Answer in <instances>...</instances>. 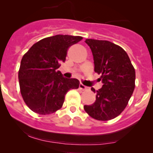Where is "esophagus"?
Masks as SVG:
<instances>
[{"instance_id":"1","label":"esophagus","mask_w":153,"mask_h":153,"mask_svg":"<svg viewBox=\"0 0 153 153\" xmlns=\"http://www.w3.org/2000/svg\"><path fill=\"white\" fill-rule=\"evenodd\" d=\"M79 88L81 89L82 91H85L88 88V87L85 86V85H84L83 84L80 83V85H79Z\"/></svg>"}]
</instances>
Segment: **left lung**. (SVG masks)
<instances>
[{
	"mask_svg": "<svg viewBox=\"0 0 153 153\" xmlns=\"http://www.w3.org/2000/svg\"><path fill=\"white\" fill-rule=\"evenodd\" d=\"M92 51L94 71L101 75V88L91 91L96 94V101L85 105L90 117L99 121L116 118L127 106L135 87V70L127 52L119 45L106 40L85 39Z\"/></svg>",
	"mask_w": 153,
	"mask_h": 153,
	"instance_id": "1",
	"label": "left lung"
}]
</instances>
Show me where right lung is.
Here are the masks:
<instances>
[{"mask_svg":"<svg viewBox=\"0 0 153 153\" xmlns=\"http://www.w3.org/2000/svg\"><path fill=\"white\" fill-rule=\"evenodd\" d=\"M82 36L55 35L39 40L24 54L19 71L20 91L35 113L51 114L62 108L65 96L79 87L78 80L65 78L57 69L65 61L69 47Z\"/></svg>","mask_w":153,"mask_h":153,"instance_id":"right-lung-1","label":"right lung"}]
</instances>
